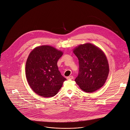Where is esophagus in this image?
<instances>
[{"label":"esophagus","mask_w":130,"mask_h":130,"mask_svg":"<svg viewBox=\"0 0 130 130\" xmlns=\"http://www.w3.org/2000/svg\"><path fill=\"white\" fill-rule=\"evenodd\" d=\"M73 76H72V75H71V76H68V77H67V79H68V80H72L73 79Z\"/></svg>","instance_id":"esophagus-1"}]
</instances>
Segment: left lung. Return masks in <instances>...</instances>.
I'll list each match as a JSON object with an SVG mask.
<instances>
[{"label":"left lung","instance_id":"1","mask_svg":"<svg viewBox=\"0 0 130 130\" xmlns=\"http://www.w3.org/2000/svg\"><path fill=\"white\" fill-rule=\"evenodd\" d=\"M78 58L79 73L75 81L86 92H93L105 82L109 66L104 52L91 43L80 45L73 50Z\"/></svg>","mask_w":130,"mask_h":130}]
</instances>
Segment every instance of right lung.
I'll return each instance as SVG.
<instances>
[{"instance_id": "right-lung-1", "label": "right lung", "mask_w": 130, "mask_h": 130, "mask_svg": "<svg viewBox=\"0 0 130 130\" xmlns=\"http://www.w3.org/2000/svg\"><path fill=\"white\" fill-rule=\"evenodd\" d=\"M63 52L50 46L35 48L26 65L27 82L32 90L45 98L55 96L66 80L58 70L57 62Z\"/></svg>"}]
</instances>
